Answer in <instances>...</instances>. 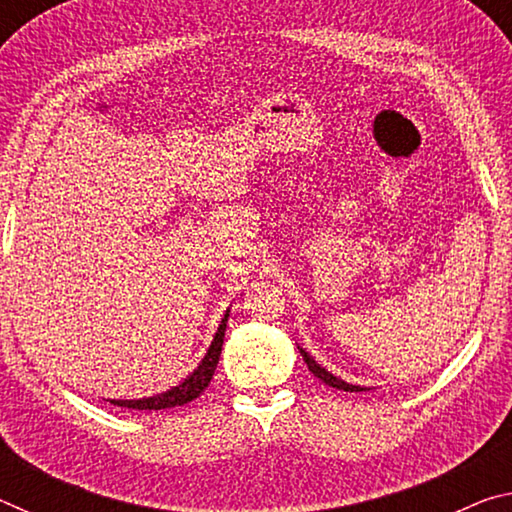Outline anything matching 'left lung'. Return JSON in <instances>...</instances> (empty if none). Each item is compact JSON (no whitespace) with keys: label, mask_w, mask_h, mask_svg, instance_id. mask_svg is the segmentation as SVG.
Masks as SVG:
<instances>
[{"label":"left lung","mask_w":512,"mask_h":512,"mask_svg":"<svg viewBox=\"0 0 512 512\" xmlns=\"http://www.w3.org/2000/svg\"><path fill=\"white\" fill-rule=\"evenodd\" d=\"M298 350H300V354H302V359H305L307 368H309L311 372H314V377H318L320 381H325L327 386L339 388V391H348V393H361V391H368L366 386H354V384H348V381H343V379H339V377H334L332 372H327L323 366H320V363H316V359H314V357H309V352H307V350H302L300 345H298Z\"/></svg>","instance_id":"1"}]
</instances>
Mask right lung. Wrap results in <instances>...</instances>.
Listing matches in <instances>:
<instances>
[{
    "label": "right lung",
    "mask_w": 512,
    "mask_h": 512,
    "mask_svg": "<svg viewBox=\"0 0 512 512\" xmlns=\"http://www.w3.org/2000/svg\"><path fill=\"white\" fill-rule=\"evenodd\" d=\"M228 316H230V309L225 311V316L221 318V325L216 329L210 350H207L203 361L198 363V368L185 381H180L178 386H173L169 391L158 393L153 397H142V400H108V402L115 406H126V409H135V411H162V409H173V406H183L187 402L196 400V397L210 386L216 363H219Z\"/></svg>",
    "instance_id": "obj_1"
}]
</instances>
